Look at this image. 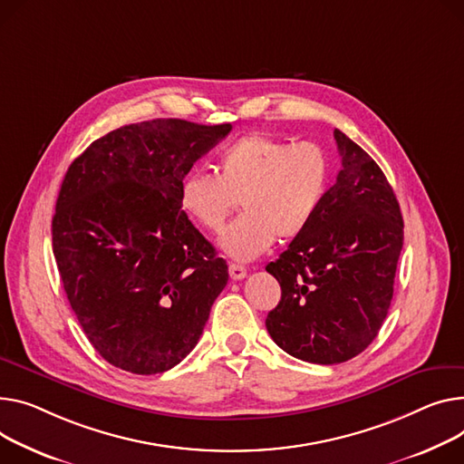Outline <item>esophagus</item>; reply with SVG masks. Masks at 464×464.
<instances>
[{"instance_id": "obj_1", "label": "esophagus", "mask_w": 464, "mask_h": 464, "mask_svg": "<svg viewBox=\"0 0 464 464\" xmlns=\"http://www.w3.org/2000/svg\"><path fill=\"white\" fill-rule=\"evenodd\" d=\"M229 276H231V280H235V282L244 280V277H246V268L240 266V265L231 263V265H229Z\"/></svg>"}]
</instances>
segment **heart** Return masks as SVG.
<instances>
[{"mask_svg": "<svg viewBox=\"0 0 464 464\" xmlns=\"http://www.w3.org/2000/svg\"><path fill=\"white\" fill-rule=\"evenodd\" d=\"M328 182L330 162L319 145L254 132L222 150L216 175L184 177L179 205L196 226L220 233L240 203L244 214L224 231L220 248L237 261H252L276 238L295 240L312 226Z\"/></svg>", "mask_w": 464, "mask_h": 464, "instance_id": "b5f03b06", "label": "heart"}]
</instances>
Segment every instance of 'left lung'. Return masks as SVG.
I'll use <instances>...</instances> for the list:
<instances>
[{"mask_svg":"<svg viewBox=\"0 0 464 464\" xmlns=\"http://www.w3.org/2000/svg\"><path fill=\"white\" fill-rule=\"evenodd\" d=\"M342 171L298 238L266 265L282 300L266 315L274 343L312 363H342L377 337L393 296L403 216L382 169L334 130Z\"/></svg>","mask_w":464,"mask_h":464,"instance_id":"1","label":"left lung"}]
</instances>
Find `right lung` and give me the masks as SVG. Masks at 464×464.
Instances as JSON below:
<instances>
[{"label": "right lung", "mask_w": 464, "mask_h": 464, "mask_svg": "<svg viewBox=\"0 0 464 464\" xmlns=\"http://www.w3.org/2000/svg\"><path fill=\"white\" fill-rule=\"evenodd\" d=\"M231 130L152 119L92 141L69 166L53 256L89 343L136 375L164 373L198 345L227 265L179 205L182 179Z\"/></svg>", "instance_id": "obj_1"}]
</instances>
